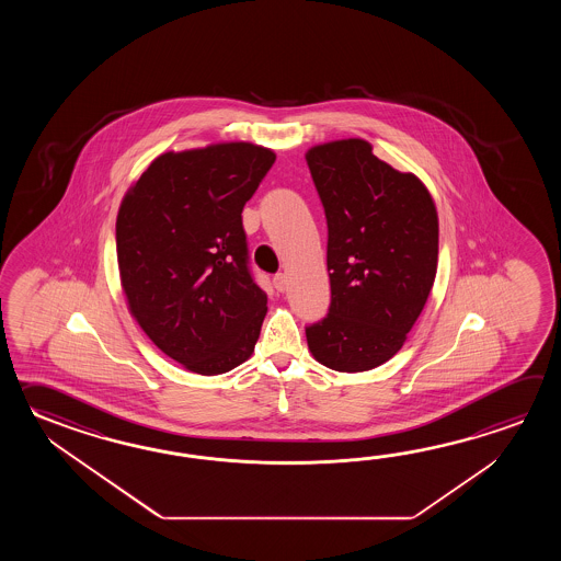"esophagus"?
<instances>
[{
	"label": "esophagus",
	"instance_id": "esophagus-1",
	"mask_svg": "<svg viewBox=\"0 0 561 561\" xmlns=\"http://www.w3.org/2000/svg\"><path fill=\"white\" fill-rule=\"evenodd\" d=\"M273 283H275L276 290H280V293H285L286 286H288V278H286L285 273H278L273 278Z\"/></svg>",
	"mask_w": 561,
	"mask_h": 561
}]
</instances>
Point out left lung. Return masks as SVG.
Masks as SVG:
<instances>
[{"mask_svg":"<svg viewBox=\"0 0 561 561\" xmlns=\"http://www.w3.org/2000/svg\"><path fill=\"white\" fill-rule=\"evenodd\" d=\"M310 176L329 227L331 307L307 327L312 357L360 373L399 353L437 275L439 218L427 186L360 138L312 146Z\"/></svg>","mask_w":561,"mask_h":561,"instance_id":"obj_1","label":"left lung"}]
</instances>
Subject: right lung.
<instances>
[{"label":"right lung","mask_w":561,"mask_h":561,"mask_svg":"<svg viewBox=\"0 0 561 561\" xmlns=\"http://www.w3.org/2000/svg\"><path fill=\"white\" fill-rule=\"evenodd\" d=\"M271 148L220 142L164 152L116 218L128 310L164 355L198 375L251 357L266 295L249 271L242 208L275 164Z\"/></svg>","instance_id":"right-lung-1"}]
</instances>
